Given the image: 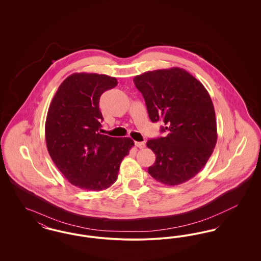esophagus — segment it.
Returning a JSON list of instances; mask_svg holds the SVG:
<instances>
[{"mask_svg":"<svg viewBox=\"0 0 261 261\" xmlns=\"http://www.w3.org/2000/svg\"><path fill=\"white\" fill-rule=\"evenodd\" d=\"M135 146L139 149H144L146 145H145L144 142H135Z\"/></svg>","mask_w":261,"mask_h":261,"instance_id":"esophagus-1","label":"esophagus"}]
</instances>
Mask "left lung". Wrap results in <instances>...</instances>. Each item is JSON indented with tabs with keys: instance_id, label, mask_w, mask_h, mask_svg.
Here are the masks:
<instances>
[{
	"instance_id": "left-lung-1",
	"label": "left lung",
	"mask_w": 261,
	"mask_h": 261,
	"mask_svg": "<svg viewBox=\"0 0 261 261\" xmlns=\"http://www.w3.org/2000/svg\"><path fill=\"white\" fill-rule=\"evenodd\" d=\"M133 81L145 99L149 119L164 124V137L147 142L156 156L148 172L164 185L185 183L205 165L217 142L208 92L179 67L148 71Z\"/></svg>"
}]
</instances>
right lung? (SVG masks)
I'll return each instance as SVG.
<instances>
[{
	"instance_id": "obj_1",
	"label": "right lung",
	"mask_w": 261,
	"mask_h": 261,
	"mask_svg": "<svg viewBox=\"0 0 261 261\" xmlns=\"http://www.w3.org/2000/svg\"><path fill=\"white\" fill-rule=\"evenodd\" d=\"M117 85L114 77L69 75L51 99L45 124L47 149L56 166L72 185L102 191L116 181L120 163L134 146L130 138L100 134L99 98Z\"/></svg>"
}]
</instances>
